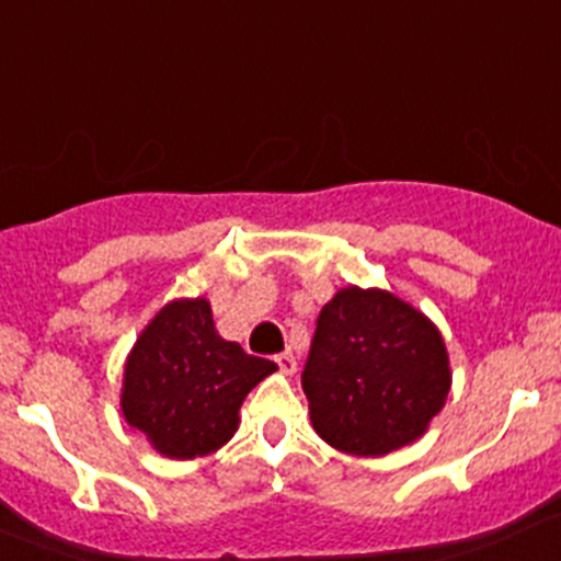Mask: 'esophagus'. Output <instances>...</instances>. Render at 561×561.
<instances>
[{
	"label": "esophagus",
	"instance_id": "1",
	"mask_svg": "<svg viewBox=\"0 0 561 561\" xmlns=\"http://www.w3.org/2000/svg\"><path fill=\"white\" fill-rule=\"evenodd\" d=\"M275 362H278L280 373H286V375L297 373V356H294L291 351H283V354L275 356Z\"/></svg>",
	"mask_w": 561,
	"mask_h": 561
}]
</instances>
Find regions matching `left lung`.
Listing matches in <instances>:
<instances>
[{
  "instance_id": "left-lung-1",
  "label": "left lung",
  "mask_w": 561,
  "mask_h": 561,
  "mask_svg": "<svg viewBox=\"0 0 561 561\" xmlns=\"http://www.w3.org/2000/svg\"><path fill=\"white\" fill-rule=\"evenodd\" d=\"M451 373L435 323L378 288H343L323 305L302 369L310 421L329 446L383 456L424 435Z\"/></svg>"
}]
</instances>
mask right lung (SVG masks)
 <instances>
[{
    "label": "right lung",
    "instance_id": "1",
    "mask_svg": "<svg viewBox=\"0 0 561 561\" xmlns=\"http://www.w3.org/2000/svg\"><path fill=\"white\" fill-rule=\"evenodd\" d=\"M275 369V362L245 354L216 332L207 299H181L131 348L121 408L156 451L194 459L234 435L242 400Z\"/></svg>",
    "mask_w": 561,
    "mask_h": 561
}]
</instances>
